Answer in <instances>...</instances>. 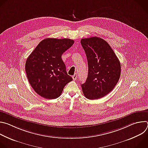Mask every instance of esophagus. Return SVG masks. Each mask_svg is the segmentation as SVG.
Masks as SVG:
<instances>
[{"label": "esophagus", "mask_w": 148, "mask_h": 148, "mask_svg": "<svg viewBox=\"0 0 148 148\" xmlns=\"http://www.w3.org/2000/svg\"><path fill=\"white\" fill-rule=\"evenodd\" d=\"M73 80H76L77 79V74H74V75H73Z\"/></svg>", "instance_id": "obj_1"}]
</instances>
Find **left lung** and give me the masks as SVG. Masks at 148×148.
I'll list each match as a JSON object with an SVG mask.
<instances>
[{"mask_svg":"<svg viewBox=\"0 0 148 148\" xmlns=\"http://www.w3.org/2000/svg\"><path fill=\"white\" fill-rule=\"evenodd\" d=\"M81 44L88 61V77L81 84L85 97L90 99L101 98L115 87L121 75V64L106 41L98 37L82 38Z\"/></svg>","mask_w":148,"mask_h":148,"instance_id":"left-lung-1","label":"left lung"}]
</instances>
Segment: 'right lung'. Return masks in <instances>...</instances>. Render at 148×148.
<instances>
[{
	"mask_svg": "<svg viewBox=\"0 0 148 148\" xmlns=\"http://www.w3.org/2000/svg\"><path fill=\"white\" fill-rule=\"evenodd\" d=\"M74 41L70 38H47L40 42L28 57L25 70L34 91L46 99H56L73 80L67 74L61 55Z\"/></svg>",
	"mask_w": 148,
	"mask_h": 148,
	"instance_id": "obj_1",
	"label": "right lung"
}]
</instances>
